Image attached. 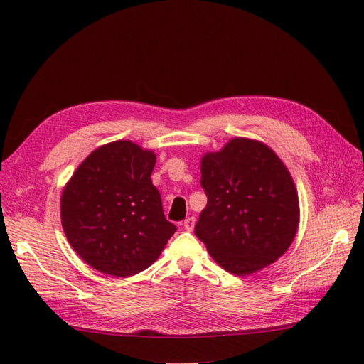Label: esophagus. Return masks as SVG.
Here are the masks:
<instances>
[{"label": "esophagus", "mask_w": 364, "mask_h": 364, "mask_svg": "<svg viewBox=\"0 0 364 364\" xmlns=\"http://www.w3.org/2000/svg\"><path fill=\"white\" fill-rule=\"evenodd\" d=\"M194 225H196V218H194V217H188V218L183 220V228H185L186 230H193Z\"/></svg>", "instance_id": "esophagus-1"}]
</instances>
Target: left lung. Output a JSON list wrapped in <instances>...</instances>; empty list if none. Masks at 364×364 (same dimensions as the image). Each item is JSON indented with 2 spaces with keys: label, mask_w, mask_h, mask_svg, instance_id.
Segmentation results:
<instances>
[{
  "label": "left lung",
  "mask_w": 364,
  "mask_h": 364,
  "mask_svg": "<svg viewBox=\"0 0 364 364\" xmlns=\"http://www.w3.org/2000/svg\"><path fill=\"white\" fill-rule=\"evenodd\" d=\"M208 203L194 234L225 270L243 277L282 257L299 226L290 171L269 146L232 138L200 161Z\"/></svg>",
  "instance_id": "obj_1"
}]
</instances>
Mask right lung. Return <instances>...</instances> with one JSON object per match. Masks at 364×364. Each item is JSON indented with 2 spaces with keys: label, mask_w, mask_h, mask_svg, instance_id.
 I'll list each match as a JSON object with an SVG mask.
<instances>
[{
  "label": "right lung",
  "mask_w": 364,
  "mask_h": 364,
  "mask_svg": "<svg viewBox=\"0 0 364 364\" xmlns=\"http://www.w3.org/2000/svg\"><path fill=\"white\" fill-rule=\"evenodd\" d=\"M156 155L132 141H114L87 156L60 197L63 232L86 264L127 278L158 259L176 226L164 215L151 183Z\"/></svg>",
  "instance_id": "add662e5"
}]
</instances>
